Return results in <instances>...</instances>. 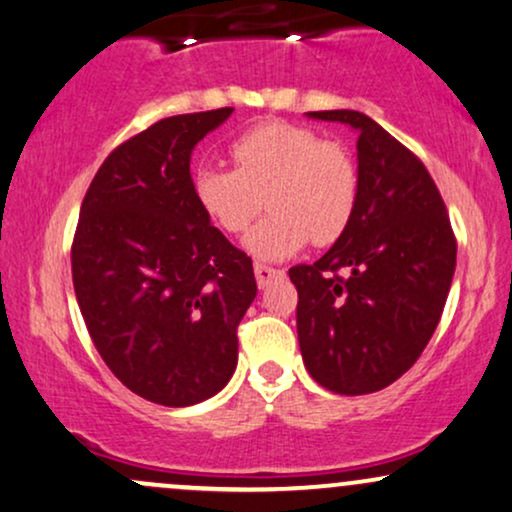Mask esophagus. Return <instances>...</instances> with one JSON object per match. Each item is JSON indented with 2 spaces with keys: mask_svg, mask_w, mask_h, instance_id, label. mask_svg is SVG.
<instances>
[{
  "mask_svg": "<svg viewBox=\"0 0 512 512\" xmlns=\"http://www.w3.org/2000/svg\"><path fill=\"white\" fill-rule=\"evenodd\" d=\"M281 276H283V269H274V267H269V264L255 262V279L260 288L269 286V283H272L274 279H281Z\"/></svg>",
  "mask_w": 512,
  "mask_h": 512,
  "instance_id": "1",
  "label": "esophagus"
}]
</instances>
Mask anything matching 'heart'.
Returning <instances> with one entry per match:
<instances>
[{
    "label": "heart",
    "instance_id": "1",
    "mask_svg": "<svg viewBox=\"0 0 512 512\" xmlns=\"http://www.w3.org/2000/svg\"><path fill=\"white\" fill-rule=\"evenodd\" d=\"M236 169L197 166L190 190L197 207L221 231H248L262 202L272 209L243 248L264 262L298 255L307 243L331 245L355 214L360 176L346 145L310 128L269 121L231 143Z\"/></svg>",
    "mask_w": 512,
    "mask_h": 512
}]
</instances>
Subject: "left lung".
I'll return each instance as SVG.
<instances>
[{
	"label": "left lung",
	"mask_w": 512,
	"mask_h": 512,
	"mask_svg": "<svg viewBox=\"0 0 512 512\" xmlns=\"http://www.w3.org/2000/svg\"><path fill=\"white\" fill-rule=\"evenodd\" d=\"M357 133L355 214L315 264L288 276L298 288V341L324 389H386L422 355L455 274V238L436 183L408 147L353 109L307 112Z\"/></svg>",
	"instance_id": "obj_1"
}]
</instances>
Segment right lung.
Returning <instances> with one entry per match:
<instances>
[{"mask_svg":"<svg viewBox=\"0 0 512 512\" xmlns=\"http://www.w3.org/2000/svg\"><path fill=\"white\" fill-rule=\"evenodd\" d=\"M233 107L169 116L104 159L71 248L92 343L140 398L186 408L229 384L236 329L257 295L252 260L197 207L190 155Z\"/></svg>","mask_w":512,"mask_h":512,"instance_id":"1","label":"right lung"}]
</instances>
